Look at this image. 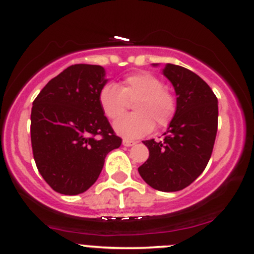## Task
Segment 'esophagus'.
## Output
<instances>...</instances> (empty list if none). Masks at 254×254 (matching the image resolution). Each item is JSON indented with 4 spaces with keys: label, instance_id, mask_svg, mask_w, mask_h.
Returning a JSON list of instances; mask_svg holds the SVG:
<instances>
[{
    "label": "esophagus",
    "instance_id": "34e87169",
    "mask_svg": "<svg viewBox=\"0 0 254 254\" xmlns=\"http://www.w3.org/2000/svg\"><path fill=\"white\" fill-rule=\"evenodd\" d=\"M136 142L135 141H131V139H127V138H124L123 139V145L124 147H132V145H135Z\"/></svg>",
    "mask_w": 254,
    "mask_h": 254
}]
</instances>
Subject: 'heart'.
<instances>
[{"label": "heart", "instance_id": "obj_1", "mask_svg": "<svg viewBox=\"0 0 254 254\" xmlns=\"http://www.w3.org/2000/svg\"><path fill=\"white\" fill-rule=\"evenodd\" d=\"M165 84L150 72H136L122 81L121 87L107 83L99 92V105L104 115L115 121L135 103V113L119 118L113 129L125 138H138L153 130L154 124L164 127L176 113V99L164 88Z\"/></svg>", "mask_w": 254, "mask_h": 254}]
</instances>
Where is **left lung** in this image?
<instances>
[{
  "mask_svg": "<svg viewBox=\"0 0 254 254\" xmlns=\"http://www.w3.org/2000/svg\"><path fill=\"white\" fill-rule=\"evenodd\" d=\"M162 74L176 90V113L164 141H143L149 157L139 166L138 173L155 190L174 192L193 183L210 160L217 132L218 101L208 83L184 66L167 63Z\"/></svg>",
  "mask_w": 254,
  "mask_h": 254,
  "instance_id": "1",
  "label": "left lung"
}]
</instances>
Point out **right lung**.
Masks as SVG:
<instances>
[{"label": "right lung", "mask_w": 254, "mask_h": 254, "mask_svg": "<svg viewBox=\"0 0 254 254\" xmlns=\"http://www.w3.org/2000/svg\"><path fill=\"white\" fill-rule=\"evenodd\" d=\"M101 65L74 64L40 90L31 112V142L37 168L58 193L87 191L100 176L105 157L121 147L99 105L107 83Z\"/></svg>", "instance_id": "add662e5"}]
</instances>
